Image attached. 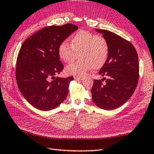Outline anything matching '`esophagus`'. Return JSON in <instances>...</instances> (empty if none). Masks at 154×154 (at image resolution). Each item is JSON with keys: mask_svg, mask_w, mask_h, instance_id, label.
I'll return each mask as SVG.
<instances>
[{"mask_svg": "<svg viewBox=\"0 0 154 154\" xmlns=\"http://www.w3.org/2000/svg\"><path fill=\"white\" fill-rule=\"evenodd\" d=\"M83 79V77H74V79L75 80H78V81H79V80H82Z\"/></svg>", "mask_w": 154, "mask_h": 154, "instance_id": "esophagus-1", "label": "esophagus"}]
</instances>
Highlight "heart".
I'll list each match as a JSON object with an SVG mask.
<instances>
[{"mask_svg": "<svg viewBox=\"0 0 154 154\" xmlns=\"http://www.w3.org/2000/svg\"><path fill=\"white\" fill-rule=\"evenodd\" d=\"M58 54L64 62L70 63L79 56V60L70 64L65 69L67 74L82 76L92 69L104 66L109 54L106 39L94 33L79 31L72 36L71 44L63 42L58 48Z\"/></svg>", "mask_w": 154, "mask_h": 154, "instance_id": "heart-1", "label": "heart"}]
</instances>
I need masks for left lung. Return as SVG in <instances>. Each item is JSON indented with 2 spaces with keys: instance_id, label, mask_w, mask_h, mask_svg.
<instances>
[{
  "instance_id": "left-lung-1",
  "label": "left lung",
  "mask_w": 154,
  "mask_h": 154,
  "mask_svg": "<svg viewBox=\"0 0 154 154\" xmlns=\"http://www.w3.org/2000/svg\"><path fill=\"white\" fill-rule=\"evenodd\" d=\"M109 44V54L99 75L108 78L94 79L91 89L92 100L99 108L106 110L118 108L132 96L139 79L138 55L135 47L116 33L96 29Z\"/></svg>"
}]
</instances>
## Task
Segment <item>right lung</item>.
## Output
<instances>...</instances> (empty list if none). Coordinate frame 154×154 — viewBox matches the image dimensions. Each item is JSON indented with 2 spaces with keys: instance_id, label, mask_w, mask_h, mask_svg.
Instances as JSON below:
<instances>
[{
  "instance_id": "obj_1",
  "label": "right lung",
  "mask_w": 154,
  "mask_h": 154,
  "mask_svg": "<svg viewBox=\"0 0 154 154\" xmlns=\"http://www.w3.org/2000/svg\"><path fill=\"white\" fill-rule=\"evenodd\" d=\"M77 29L70 23L44 27L21 45L17 59V83L27 101L38 110L54 109L67 96L73 77H55L64 68L58 48Z\"/></svg>"
}]
</instances>
